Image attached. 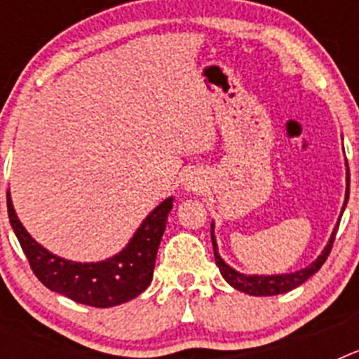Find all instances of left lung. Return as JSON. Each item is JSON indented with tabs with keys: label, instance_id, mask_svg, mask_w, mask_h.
I'll list each match as a JSON object with an SVG mask.
<instances>
[{
	"label": "left lung",
	"instance_id": "left-lung-1",
	"mask_svg": "<svg viewBox=\"0 0 359 359\" xmlns=\"http://www.w3.org/2000/svg\"><path fill=\"white\" fill-rule=\"evenodd\" d=\"M347 182H351L348 172H347ZM347 199H348V185H347V196H345V205H347ZM345 205H344V208H345ZM341 214H344V212H341ZM338 226H340V221H338L336 228L332 230L331 239H329L327 246L323 248L322 255H320L318 259L313 262V264L307 266V268H304V269H300V271H297V273L269 275V277H261V275H243V273H239V271H236V269H231L230 266H228L226 262L221 259V257H219L217 246H215V239H214V231L210 230L215 264L219 266V271H221V275H223L224 280H226L231 287H236V290L243 291V293L253 294V297H273V294L287 293V291L294 290V287H298L300 284H304V282H306L309 277H313V275H315L316 271L322 268L323 262L327 261L329 253H331V250H332V243H334V239H336V230H338ZM212 228H214V224H212Z\"/></svg>",
	"mask_w": 359,
	"mask_h": 359
}]
</instances>
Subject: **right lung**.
I'll return each mask as SVG.
<instances>
[{
    "mask_svg": "<svg viewBox=\"0 0 359 359\" xmlns=\"http://www.w3.org/2000/svg\"><path fill=\"white\" fill-rule=\"evenodd\" d=\"M6 208L28 264L44 286L84 306L113 307L136 298L151 284L158 246L167 224V215L172 208V198L165 199L145 217L135 237L118 255L90 264L65 261L37 244L19 223L8 194Z\"/></svg>",
    "mask_w": 359,
    "mask_h": 359,
    "instance_id": "add662e5",
    "label": "right lung"
}]
</instances>
